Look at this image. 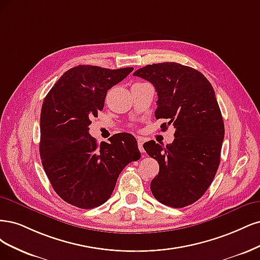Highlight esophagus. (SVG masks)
I'll use <instances>...</instances> for the list:
<instances>
[{
  "mask_svg": "<svg viewBox=\"0 0 260 260\" xmlns=\"http://www.w3.org/2000/svg\"><path fill=\"white\" fill-rule=\"evenodd\" d=\"M137 144H138L139 151H140L141 153H142V152H145V149H144V138L137 137Z\"/></svg>",
  "mask_w": 260,
  "mask_h": 260,
  "instance_id": "1",
  "label": "esophagus"
}]
</instances>
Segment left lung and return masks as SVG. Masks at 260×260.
<instances>
[{
    "instance_id": "obj_1",
    "label": "left lung",
    "mask_w": 260,
    "mask_h": 260,
    "mask_svg": "<svg viewBox=\"0 0 260 260\" xmlns=\"http://www.w3.org/2000/svg\"><path fill=\"white\" fill-rule=\"evenodd\" d=\"M133 75L153 84L155 118L167 120L161 128L175 127L172 144L144 145L160 165L152 194L167 206H188L205 193L220 162L224 125L214 88L202 73L177 62L148 64Z\"/></svg>"
}]
</instances>
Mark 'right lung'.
Wrapping results in <instances>:
<instances>
[{"mask_svg":"<svg viewBox=\"0 0 260 260\" xmlns=\"http://www.w3.org/2000/svg\"><path fill=\"white\" fill-rule=\"evenodd\" d=\"M133 70L81 64L66 71L46 95L40 154L49 182L64 202L84 209L104 204L124 167L139 160L137 140L131 134H115L110 142L99 145L88 133L108 89Z\"/></svg>","mask_w":260,"mask_h":260,"instance_id":"add662e5","label":"right lung"}]
</instances>
